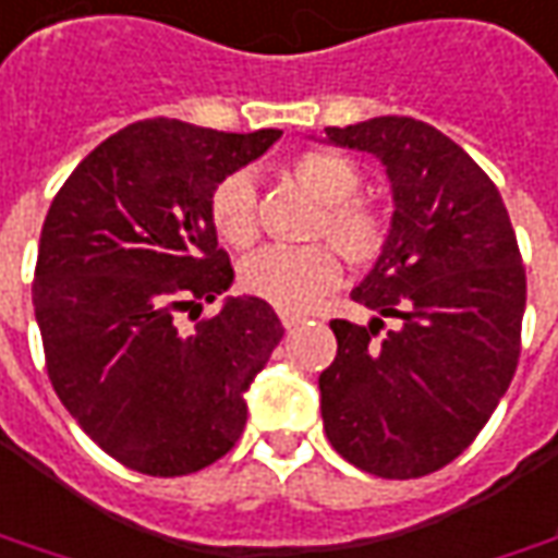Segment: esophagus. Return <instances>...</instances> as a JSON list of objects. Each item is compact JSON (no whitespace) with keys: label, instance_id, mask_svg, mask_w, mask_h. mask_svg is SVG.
<instances>
[{"label":"esophagus","instance_id":"1","mask_svg":"<svg viewBox=\"0 0 558 558\" xmlns=\"http://www.w3.org/2000/svg\"><path fill=\"white\" fill-rule=\"evenodd\" d=\"M278 317H280V324H283L287 329L299 327V324L305 320V314H299V311H278Z\"/></svg>","mask_w":558,"mask_h":558}]
</instances>
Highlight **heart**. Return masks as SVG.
<instances>
[{
    "label": "heart",
    "instance_id": "1",
    "mask_svg": "<svg viewBox=\"0 0 558 558\" xmlns=\"http://www.w3.org/2000/svg\"><path fill=\"white\" fill-rule=\"evenodd\" d=\"M290 173L320 204L311 222V238L332 243L344 256V263L354 268H373L388 253V214L373 201L354 198L363 173L348 155L336 149L299 151ZM207 214L214 231L229 247H250L256 241V183L247 170H234L214 185ZM331 248L317 241L305 247L256 250L241 263V287L283 311L311 308L342 278V265Z\"/></svg>",
    "mask_w": 558,
    "mask_h": 558
}]
</instances>
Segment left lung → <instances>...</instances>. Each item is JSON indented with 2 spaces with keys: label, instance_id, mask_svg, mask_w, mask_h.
<instances>
[{
  "label": "left lung",
  "instance_id": "8db88e82",
  "mask_svg": "<svg viewBox=\"0 0 558 558\" xmlns=\"http://www.w3.org/2000/svg\"><path fill=\"white\" fill-rule=\"evenodd\" d=\"M327 140L388 168L393 216L388 253L351 293L375 311L369 327L329 324L339 351L320 373L324 430L373 476H427L476 439L517 373V234L486 170L437 128L381 116Z\"/></svg>",
  "mask_w": 558,
  "mask_h": 558
}]
</instances>
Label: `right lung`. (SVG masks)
<instances>
[{
  "label": "right lung",
  "instance_id": "1",
  "mask_svg": "<svg viewBox=\"0 0 558 558\" xmlns=\"http://www.w3.org/2000/svg\"><path fill=\"white\" fill-rule=\"evenodd\" d=\"M278 140L271 128L136 121L90 151L51 201L33 280L48 378L124 468L185 476L244 434V390L283 339L278 314L256 295L226 299L192 332H180L177 314L231 287L207 201Z\"/></svg>",
  "mask_w": 558,
  "mask_h": 558
}]
</instances>
